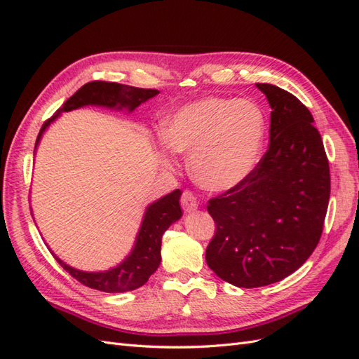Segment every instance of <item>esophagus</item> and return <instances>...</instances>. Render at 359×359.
<instances>
[{"mask_svg": "<svg viewBox=\"0 0 359 359\" xmlns=\"http://www.w3.org/2000/svg\"><path fill=\"white\" fill-rule=\"evenodd\" d=\"M181 206L182 210L186 212H191V211H196L198 210V201H196V196L189 190H186L182 193L181 196Z\"/></svg>", "mask_w": 359, "mask_h": 359, "instance_id": "34e87169", "label": "esophagus"}]
</instances>
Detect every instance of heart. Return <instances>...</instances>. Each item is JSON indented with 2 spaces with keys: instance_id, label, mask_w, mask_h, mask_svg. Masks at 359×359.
Wrapping results in <instances>:
<instances>
[{
  "instance_id": "obj_1",
  "label": "heart",
  "mask_w": 359,
  "mask_h": 359,
  "mask_svg": "<svg viewBox=\"0 0 359 359\" xmlns=\"http://www.w3.org/2000/svg\"><path fill=\"white\" fill-rule=\"evenodd\" d=\"M266 118L250 100L205 97L173 112L163 127L165 144L190 156V172L201 187L227 191L244 182L262 156ZM166 166L169 151H161Z\"/></svg>"
}]
</instances>
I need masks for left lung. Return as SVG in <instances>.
Listing matches in <instances>:
<instances>
[{
  "label": "left lung",
  "mask_w": 359,
  "mask_h": 359,
  "mask_svg": "<svg viewBox=\"0 0 359 359\" xmlns=\"http://www.w3.org/2000/svg\"><path fill=\"white\" fill-rule=\"evenodd\" d=\"M271 106L269 147L244 182L208 202L215 233L208 266L238 287L277 283L316 248L331 178L322 137L295 95L256 83Z\"/></svg>",
  "instance_id": "left-lung-1"
}]
</instances>
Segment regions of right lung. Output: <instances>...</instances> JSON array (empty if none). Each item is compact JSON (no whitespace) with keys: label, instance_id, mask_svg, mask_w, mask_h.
Listing matches in <instances>:
<instances>
[{"label":"right lung","instance_id":"1","mask_svg":"<svg viewBox=\"0 0 359 359\" xmlns=\"http://www.w3.org/2000/svg\"><path fill=\"white\" fill-rule=\"evenodd\" d=\"M157 94V90L135 88V86L116 82L94 81L85 83L82 88L76 91L70 99L62 104V107H60L55 115L50 116L48 121L41 126L40 133L36 140V148L43 133H45V130L50 126V123L55 121L61 115V112L79 109V107L88 104L103 106L118 111L127 109L128 112H132L139 104L153 99ZM180 198L181 190L177 189L148 206L142 224H140L139 233L136 236L133 250L121 264L112 269L100 271V273H86V271L72 268L66 262H62L60 257H57L53 253L52 255L55 256L58 264L66 269L72 277H74L79 283L91 289H97L107 293L135 290L145 285L148 278L156 273V269L160 265L161 236L166 232L168 227L172 223L180 220L182 215Z\"/></svg>","mask_w":359,"mask_h":359}]
</instances>
